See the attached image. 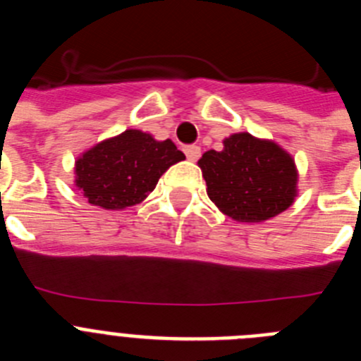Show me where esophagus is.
Returning <instances> with one entry per match:
<instances>
[{
    "instance_id": "1",
    "label": "esophagus",
    "mask_w": 361,
    "mask_h": 361,
    "mask_svg": "<svg viewBox=\"0 0 361 361\" xmlns=\"http://www.w3.org/2000/svg\"><path fill=\"white\" fill-rule=\"evenodd\" d=\"M184 153H186L188 161L195 162V161H199V157H200V148L199 146H188V148L184 149Z\"/></svg>"
}]
</instances>
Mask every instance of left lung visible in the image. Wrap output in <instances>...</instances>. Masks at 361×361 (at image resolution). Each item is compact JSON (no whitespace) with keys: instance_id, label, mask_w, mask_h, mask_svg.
I'll return each instance as SVG.
<instances>
[{"instance_id":"obj_1","label":"left lung","mask_w":361,"mask_h":361,"mask_svg":"<svg viewBox=\"0 0 361 361\" xmlns=\"http://www.w3.org/2000/svg\"><path fill=\"white\" fill-rule=\"evenodd\" d=\"M220 152L199 159L212 202L229 219L266 222L291 208L298 197V168L288 149L247 132L233 133Z\"/></svg>"}]
</instances>
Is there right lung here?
<instances>
[{
	"label": "right lung",
	"instance_id": "add662e5",
	"mask_svg": "<svg viewBox=\"0 0 361 361\" xmlns=\"http://www.w3.org/2000/svg\"><path fill=\"white\" fill-rule=\"evenodd\" d=\"M184 159L170 139L130 128L85 149L73 164V184L92 206L121 212L141 204L161 175Z\"/></svg>",
	"mask_w": 361,
	"mask_h": 361
}]
</instances>
